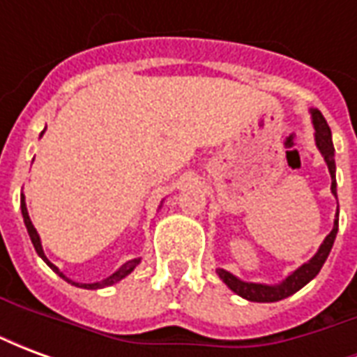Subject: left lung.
Instances as JSON below:
<instances>
[{
    "label": "left lung",
    "instance_id": "8db88e82",
    "mask_svg": "<svg viewBox=\"0 0 357 357\" xmlns=\"http://www.w3.org/2000/svg\"><path fill=\"white\" fill-rule=\"evenodd\" d=\"M312 118H314V128H315V143H317V149L321 151L325 162L329 166L331 172V191L337 197V179H335V147H333V139H331V128L327 124V120L323 118V114L317 109L312 110ZM338 231V212L337 218H335V225H333V231L325 237L323 245L317 250V255L310 260L304 266H300L294 273L284 279L281 284H260V283H245L241 281L235 275H231L229 271L225 269H218V275L224 279V283L231 289L233 292H237L243 298L250 300V302H277V300H283L287 296H291L296 291H300L306 283H310L317 273L319 269L327 260L331 248H333V243H335V237H337Z\"/></svg>",
    "mask_w": 357,
    "mask_h": 357
}]
</instances>
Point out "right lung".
<instances>
[{
	"label": "right lung",
	"instance_id": "right-lung-1",
	"mask_svg": "<svg viewBox=\"0 0 357 357\" xmlns=\"http://www.w3.org/2000/svg\"><path fill=\"white\" fill-rule=\"evenodd\" d=\"M20 210H22V218H24V224H26L28 235H30V239H32V245H34L36 252L42 256L43 262L47 264V266H50V268L53 269L55 273H59V275L63 277L65 281H68V283H73L70 279H66V277L63 275V273H61V271H59V269L55 268V266H53V264H51L50 260H47V258H45V255H43L42 243H40V235H38V231H36V227H34V225H32V222H30V216H28V210H26V202H24V197H20ZM137 264H139V258H137V260H130V262H126L124 266H122V268L118 269L116 273H112V275L107 277V279H102L101 283H89V284L73 283V284H76V287H84V289H102V287H109V284H114V283H116V281H120V279H124V277L128 275V273H132L133 268H135Z\"/></svg>",
	"mask_w": 357,
	"mask_h": 357
}]
</instances>
